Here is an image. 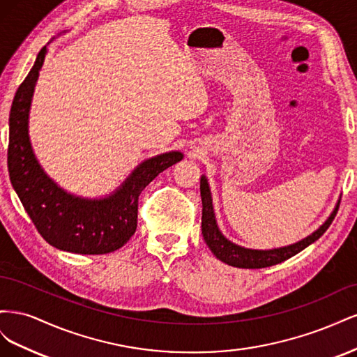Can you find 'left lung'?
Segmentation results:
<instances>
[{
    "label": "left lung",
    "mask_w": 357,
    "mask_h": 357,
    "mask_svg": "<svg viewBox=\"0 0 357 357\" xmlns=\"http://www.w3.org/2000/svg\"><path fill=\"white\" fill-rule=\"evenodd\" d=\"M201 199H202V236L205 243L210 247V250L214 253V256L219 259V261L228 264L231 266L236 268H245V269H257V268H266L273 266L277 264L284 262L286 259L298 255L299 252L304 250L305 247L317 241L320 236L326 232V229L331 226L332 220L337 215L340 201L337 207L333 208L326 222L323 223L317 231L308 235L307 238L301 240L295 244H290L286 247L273 248V250H253V248H245L241 245H236L231 243L228 238H225V235L220 232L218 222L214 218V210H213V199H211V192L210 186L207 183L205 176L201 177Z\"/></svg>",
    "instance_id": "8db88e82"
}]
</instances>
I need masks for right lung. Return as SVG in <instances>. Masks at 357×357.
Returning a JSON list of instances; mask_svg holds the SVG:
<instances>
[{"label":"right lung","mask_w":357,"mask_h":357,"mask_svg":"<svg viewBox=\"0 0 357 357\" xmlns=\"http://www.w3.org/2000/svg\"><path fill=\"white\" fill-rule=\"evenodd\" d=\"M47 53L19 86L10 110L7 165L10 180L37 231L50 245L79 255H105L125 245L137 229L138 197L162 171L183 159L180 152L142 162L112 195L86 199L61 189L38 164L28 135V117L38 73Z\"/></svg>","instance_id":"1"}]
</instances>
